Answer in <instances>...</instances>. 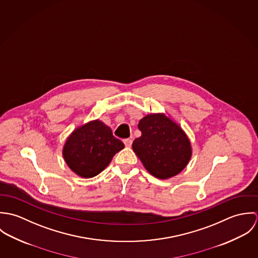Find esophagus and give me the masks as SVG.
<instances>
[{
    "label": "esophagus",
    "mask_w": 258,
    "mask_h": 258,
    "mask_svg": "<svg viewBox=\"0 0 258 258\" xmlns=\"http://www.w3.org/2000/svg\"><path fill=\"white\" fill-rule=\"evenodd\" d=\"M123 142L126 147H131V145H132V139H125Z\"/></svg>",
    "instance_id": "obj_1"
}]
</instances>
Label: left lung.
Instances as JSON below:
<instances>
[{"label":"left lung","instance_id":"left-lung-1","mask_svg":"<svg viewBox=\"0 0 258 258\" xmlns=\"http://www.w3.org/2000/svg\"><path fill=\"white\" fill-rule=\"evenodd\" d=\"M138 128L142 134L132 148L148 172L160 180L180 174L192 154L182 127L166 113H152L139 121Z\"/></svg>","mask_w":258,"mask_h":258}]
</instances>
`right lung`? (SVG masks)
Listing matches in <instances>:
<instances>
[{
  "mask_svg": "<svg viewBox=\"0 0 258 258\" xmlns=\"http://www.w3.org/2000/svg\"><path fill=\"white\" fill-rule=\"evenodd\" d=\"M123 148L110 128L96 119L74 129L64 142L62 156L74 173L88 179L100 174Z\"/></svg>",
  "mask_w": 258,
  "mask_h": 258,
  "instance_id": "obj_1",
  "label": "right lung"
}]
</instances>
